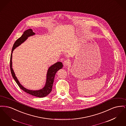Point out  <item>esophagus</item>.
I'll return each mask as SVG.
<instances>
[{
	"mask_svg": "<svg viewBox=\"0 0 126 126\" xmlns=\"http://www.w3.org/2000/svg\"><path fill=\"white\" fill-rule=\"evenodd\" d=\"M70 64V61L68 60H66L63 62V65L65 66H68Z\"/></svg>",
	"mask_w": 126,
	"mask_h": 126,
	"instance_id": "esophagus-1",
	"label": "esophagus"
}]
</instances>
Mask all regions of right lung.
<instances>
[{
    "instance_id": "1",
    "label": "right lung",
    "mask_w": 126,
    "mask_h": 126,
    "mask_svg": "<svg viewBox=\"0 0 126 126\" xmlns=\"http://www.w3.org/2000/svg\"><path fill=\"white\" fill-rule=\"evenodd\" d=\"M35 33L33 32L32 30L31 29H29L28 30H26L24 32L23 34L18 39L14 44L13 47L12 48V53L11 54L10 57V70L12 74V77L16 83L18 84L19 87L24 91L25 92L30 94L32 95L36 96L39 98L44 97L48 95V94L51 92L53 84L54 82V78L56 73L57 72L61 69L63 67V64L61 62H58L55 63L53 65L50 66L48 69L47 74V77H46V82L44 87L40 90H28L25 88H24L21 84L19 82L16 76V75L14 73V71L12 68V53L13 50L20 45L22 43H23L25 41L27 38L30 36H32L34 35Z\"/></svg>"
}]
</instances>
